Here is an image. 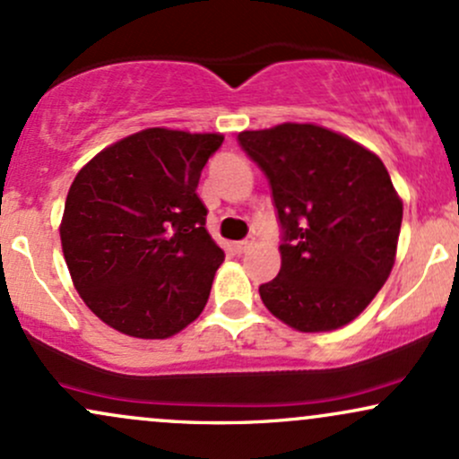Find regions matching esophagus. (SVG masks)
<instances>
[{"instance_id":"obj_1","label":"esophagus","mask_w":459,"mask_h":459,"mask_svg":"<svg viewBox=\"0 0 459 459\" xmlns=\"http://www.w3.org/2000/svg\"><path fill=\"white\" fill-rule=\"evenodd\" d=\"M252 247V241L250 239H244V241H237L235 244V250L239 252V255H244V252H247Z\"/></svg>"}]
</instances>
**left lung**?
<instances>
[{"mask_svg":"<svg viewBox=\"0 0 459 459\" xmlns=\"http://www.w3.org/2000/svg\"><path fill=\"white\" fill-rule=\"evenodd\" d=\"M272 187L281 272L263 304L299 332H328L368 307L394 265L403 204L386 166L354 140L284 123L237 135Z\"/></svg>","mask_w":459,"mask_h":459,"instance_id":"obj_1","label":"left lung"}]
</instances>
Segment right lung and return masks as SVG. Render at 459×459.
<instances>
[{
    "label": "right lung",
    "mask_w": 459,
    "mask_h": 459,
    "mask_svg": "<svg viewBox=\"0 0 459 459\" xmlns=\"http://www.w3.org/2000/svg\"><path fill=\"white\" fill-rule=\"evenodd\" d=\"M220 134L152 127L92 157L60 224L73 284L99 319L135 339H168L203 313L224 250L196 187Z\"/></svg>",
    "instance_id": "add662e5"
}]
</instances>
